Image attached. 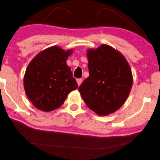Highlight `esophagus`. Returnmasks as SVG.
Masks as SVG:
<instances>
[{"mask_svg": "<svg viewBox=\"0 0 160 160\" xmlns=\"http://www.w3.org/2000/svg\"><path fill=\"white\" fill-rule=\"evenodd\" d=\"M82 79H80V78L77 79V82H78V86H80V85H81V83H82Z\"/></svg>", "mask_w": 160, "mask_h": 160, "instance_id": "34e87169", "label": "esophagus"}]
</instances>
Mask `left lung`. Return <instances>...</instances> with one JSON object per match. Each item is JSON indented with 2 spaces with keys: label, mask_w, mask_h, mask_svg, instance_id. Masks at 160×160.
Returning a JSON list of instances; mask_svg holds the SVG:
<instances>
[{
  "label": "left lung",
  "mask_w": 160,
  "mask_h": 160,
  "mask_svg": "<svg viewBox=\"0 0 160 160\" xmlns=\"http://www.w3.org/2000/svg\"><path fill=\"white\" fill-rule=\"evenodd\" d=\"M89 76L78 91L87 106L101 116L112 114L122 106L132 87L128 62L108 45L87 51Z\"/></svg>",
  "instance_id": "left-lung-1"
}]
</instances>
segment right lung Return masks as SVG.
Instances as JSON below:
<instances>
[{
	"label": "right lung",
	"instance_id": "obj_1",
	"mask_svg": "<svg viewBox=\"0 0 160 160\" xmlns=\"http://www.w3.org/2000/svg\"><path fill=\"white\" fill-rule=\"evenodd\" d=\"M72 52L52 46L40 52L30 62L24 76V88L37 108L51 112L59 108L68 94L78 87L66 62Z\"/></svg>",
	"mask_w": 160,
	"mask_h": 160
}]
</instances>
